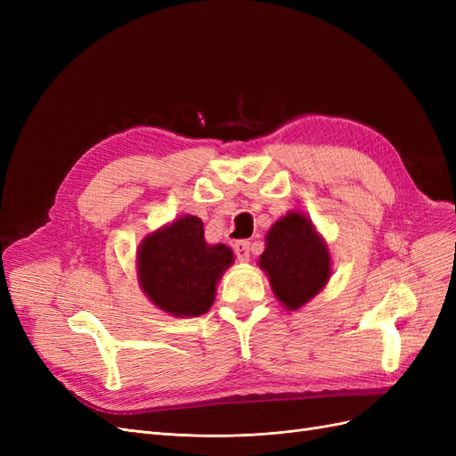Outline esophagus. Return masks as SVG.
<instances>
[{
	"instance_id": "esophagus-1",
	"label": "esophagus",
	"mask_w": 456,
	"mask_h": 456,
	"mask_svg": "<svg viewBox=\"0 0 456 456\" xmlns=\"http://www.w3.org/2000/svg\"><path fill=\"white\" fill-rule=\"evenodd\" d=\"M233 251H236V256L240 262H249V256H251V243L245 241V240H240L233 243Z\"/></svg>"
}]
</instances>
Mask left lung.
Wrapping results in <instances>:
<instances>
[{
	"instance_id": "left-lung-1",
	"label": "left lung",
	"mask_w": 456,
	"mask_h": 456,
	"mask_svg": "<svg viewBox=\"0 0 456 456\" xmlns=\"http://www.w3.org/2000/svg\"><path fill=\"white\" fill-rule=\"evenodd\" d=\"M258 266L287 310L306 306L333 273L327 241L300 211H289L272 224Z\"/></svg>"
}]
</instances>
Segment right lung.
I'll use <instances>...</instances> for the list:
<instances>
[{"mask_svg": "<svg viewBox=\"0 0 456 456\" xmlns=\"http://www.w3.org/2000/svg\"><path fill=\"white\" fill-rule=\"evenodd\" d=\"M203 233V220L184 215L148 233L136 249V280L165 314L198 317L213 306L233 251L224 243L209 245Z\"/></svg>", "mask_w": 456, "mask_h": 456, "instance_id": "add662e5", "label": "right lung"}]
</instances>
